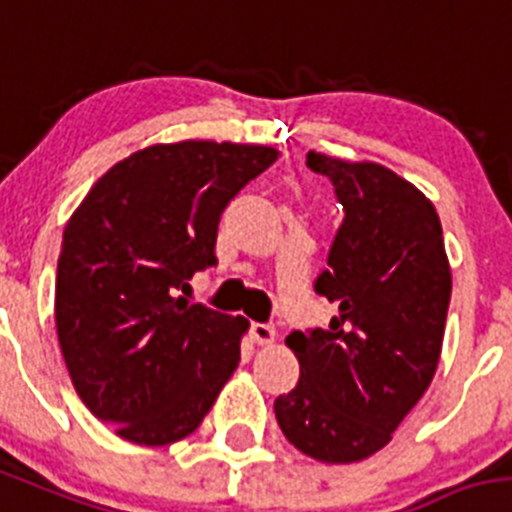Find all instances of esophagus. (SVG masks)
Here are the masks:
<instances>
[{
  "mask_svg": "<svg viewBox=\"0 0 512 512\" xmlns=\"http://www.w3.org/2000/svg\"><path fill=\"white\" fill-rule=\"evenodd\" d=\"M248 332H251L253 342H259V345H269L276 337L274 325H266V322H251V330Z\"/></svg>",
  "mask_w": 512,
  "mask_h": 512,
  "instance_id": "34e87169",
  "label": "esophagus"
}]
</instances>
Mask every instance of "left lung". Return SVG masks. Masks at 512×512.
<instances>
[{"mask_svg":"<svg viewBox=\"0 0 512 512\" xmlns=\"http://www.w3.org/2000/svg\"><path fill=\"white\" fill-rule=\"evenodd\" d=\"M342 205L314 292L340 304L330 327L292 332L299 381L274 401L284 437L320 462L370 457L429 388L452 274L434 205L373 162L307 154Z\"/></svg>","mask_w":512,"mask_h":512,"instance_id":"8db88e82","label":"left lung"}]
</instances>
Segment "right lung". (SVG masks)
Returning <instances> with one entry per match:
<instances>
[{
    "label": "right lung",
    "mask_w": 512,
    "mask_h": 512,
    "mask_svg": "<svg viewBox=\"0 0 512 512\" xmlns=\"http://www.w3.org/2000/svg\"><path fill=\"white\" fill-rule=\"evenodd\" d=\"M276 162L253 144H157L114 164L63 233L55 327L70 381L116 434L162 447L198 429L241 360L243 317L187 304L223 210Z\"/></svg>",
    "instance_id": "right-lung-1"
}]
</instances>
